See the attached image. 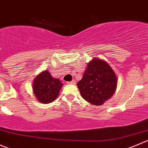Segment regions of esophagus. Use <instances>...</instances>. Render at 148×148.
<instances>
[{
    "label": "esophagus",
    "mask_w": 148,
    "mask_h": 148,
    "mask_svg": "<svg viewBox=\"0 0 148 148\" xmlns=\"http://www.w3.org/2000/svg\"><path fill=\"white\" fill-rule=\"evenodd\" d=\"M68 84H75V80H73L72 81L68 82Z\"/></svg>",
    "instance_id": "34e87169"
}]
</instances>
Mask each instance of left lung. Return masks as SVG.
Returning a JSON list of instances; mask_svg holds the SVG:
<instances>
[{
  "label": "left lung",
  "instance_id": "left-lung-1",
  "mask_svg": "<svg viewBox=\"0 0 148 148\" xmlns=\"http://www.w3.org/2000/svg\"><path fill=\"white\" fill-rule=\"evenodd\" d=\"M117 79L109 64L93 59L87 65L83 77L77 83L83 99L96 106L102 105L116 90Z\"/></svg>",
  "mask_w": 148,
  "mask_h": 148
}]
</instances>
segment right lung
Masks as SVG:
<instances>
[{
    "label": "right lung",
    "instance_id": "1",
    "mask_svg": "<svg viewBox=\"0 0 148 148\" xmlns=\"http://www.w3.org/2000/svg\"><path fill=\"white\" fill-rule=\"evenodd\" d=\"M62 86L60 80L52 77L48 71H44L34 79V93L42 103H50L58 97Z\"/></svg>",
    "mask_w": 148,
    "mask_h": 148
}]
</instances>
